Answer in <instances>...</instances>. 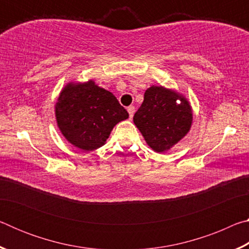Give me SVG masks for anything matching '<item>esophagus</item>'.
Here are the masks:
<instances>
[{"label": "esophagus", "mask_w": 249, "mask_h": 249, "mask_svg": "<svg viewBox=\"0 0 249 249\" xmlns=\"http://www.w3.org/2000/svg\"><path fill=\"white\" fill-rule=\"evenodd\" d=\"M127 112H128V114H129V119H133L134 113H135V107H127Z\"/></svg>", "instance_id": "obj_1"}]
</instances>
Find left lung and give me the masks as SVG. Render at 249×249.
Instances as JSON below:
<instances>
[{
    "label": "left lung",
    "mask_w": 249,
    "mask_h": 249,
    "mask_svg": "<svg viewBox=\"0 0 249 249\" xmlns=\"http://www.w3.org/2000/svg\"><path fill=\"white\" fill-rule=\"evenodd\" d=\"M133 121L156 153H165L182 140L191 128L193 114L188 99L175 90L151 86Z\"/></svg>",
    "instance_id": "left-lung-1"
}]
</instances>
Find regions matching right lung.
<instances>
[{
  "label": "right lung",
  "instance_id": "1",
  "mask_svg": "<svg viewBox=\"0 0 249 249\" xmlns=\"http://www.w3.org/2000/svg\"><path fill=\"white\" fill-rule=\"evenodd\" d=\"M54 114L66 140L86 151L102 147L113 127L128 119L114 94L94 80L67 83L57 99Z\"/></svg>",
  "mask_w": 249,
  "mask_h": 249
}]
</instances>
